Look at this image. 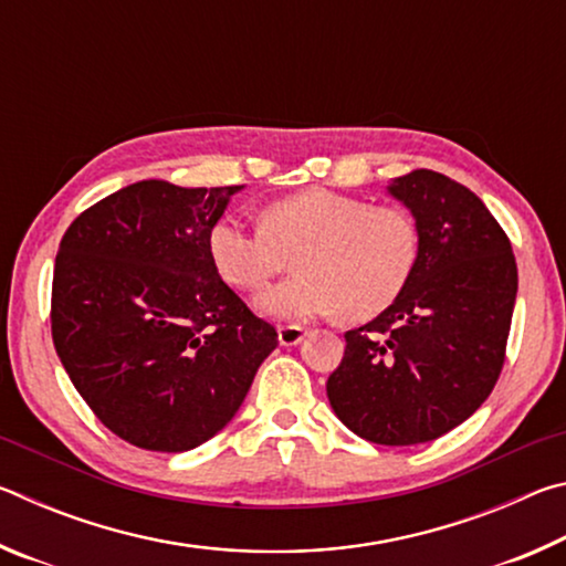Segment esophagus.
<instances>
[{
	"mask_svg": "<svg viewBox=\"0 0 566 566\" xmlns=\"http://www.w3.org/2000/svg\"><path fill=\"white\" fill-rule=\"evenodd\" d=\"M306 337V329L300 327V324H284L280 327V344L282 347H294Z\"/></svg>",
	"mask_w": 566,
	"mask_h": 566,
	"instance_id": "esophagus-1",
	"label": "esophagus"
}]
</instances>
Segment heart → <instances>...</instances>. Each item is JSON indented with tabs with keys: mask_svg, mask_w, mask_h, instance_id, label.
<instances>
[{
	"mask_svg": "<svg viewBox=\"0 0 566 566\" xmlns=\"http://www.w3.org/2000/svg\"><path fill=\"white\" fill-rule=\"evenodd\" d=\"M296 258L300 276L262 300L274 317L342 312L352 322L389 310L415 274L419 232L407 209L332 189H304L264 209L260 227L224 217L209 232L214 270L234 290L264 292Z\"/></svg>",
	"mask_w": 566,
	"mask_h": 566,
	"instance_id": "obj_1",
	"label": "heart"
}]
</instances>
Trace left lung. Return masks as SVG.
Wrapping results in <instances>:
<instances>
[{
  "instance_id": "left-lung-1",
  "label": "left lung",
  "mask_w": 566,
  "mask_h": 566,
  "mask_svg": "<svg viewBox=\"0 0 566 566\" xmlns=\"http://www.w3.org/2000/svg\"><path fill=\"white\" fill-rule=\"evenodd\" d=\"M389 191L417 219L415 274L389 310L344 334L327 397L357 437L409 447L447 434L492 395L512 327L516 262L500 222L459 181L415 169Z\"/></svg>"
}]
</instances>
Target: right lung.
<instances>
[{
	"label": "right lung",
	"instance_id": "obj_1",
	"mask_svg": "<svg viewBox=\"0 0 566 566\" xmlns=\"http://www.w3.org/2000/svg\"><path fill=\"white\" fill-rule=\"evenodd\" d=\"M239 189L137 181L84 209L60 242L54 349L94 417L139 449L212 439L280 344L209 256Z\"/></svg>",
	"mask_w": 566,
	"mask_h": 566
}]
</instances>
